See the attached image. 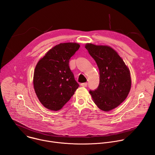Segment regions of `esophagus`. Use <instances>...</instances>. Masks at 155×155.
<instances>
[{
    "instance_id": "1",
    "label": "esophagus",
    "mask_w": 155,
    "mask_h": 155,
    "mask_svg": "<svg viewBox=\"0 0 155 155\" xmlns=\"http://www.w3.org/2000/svg\"><path fill=\"white\" fill-rule=\"evenodd\" d=\"M81 86H83V87H86L87 85V83H81Z\"/></svg>"
}]
</instances>
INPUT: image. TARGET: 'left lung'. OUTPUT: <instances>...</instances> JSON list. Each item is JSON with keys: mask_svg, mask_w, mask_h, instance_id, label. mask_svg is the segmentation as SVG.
Returning a JSON list of instances; mask_svg holds the SVG:
<instances>
[{"mask_svg": "<svg viewBox=\"0 0 155 155\" xmlns=\"http://www.w3.org/2000/svg\"><path fill=\"white\" fill-rule=\"evenodd\" d=\"M85 48L95 60L99 70V84L90 93L103 111L108 112L122 103L131 86L130 71L123 60L111 47L87 43Z\"/></svg>", "mask_w": 155, "mask_h": 155, "instance_id": "8db88e82", "label": "left lung"}]
</instances>
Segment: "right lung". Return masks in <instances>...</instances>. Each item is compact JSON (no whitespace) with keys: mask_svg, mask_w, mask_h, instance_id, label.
I'll use <instances>...</instances> for the list:
<instances>
[{"mask_svg":"<svg viewBox=\"0 0 155 155\" xmlns=\"http://www.w3.org/2000/svg\"><path fill=\"white\" fill-rule=\"evenodd\" d=\"M76 43H64L50 50L37 63L34 74V87L42 105L58 111L79 86L69 68L71 58L79 49Z\"/></svg>","mask_w":155,"mask_h":155,"instance_id":"add662e5","label":"right lung"}]
</instances>
